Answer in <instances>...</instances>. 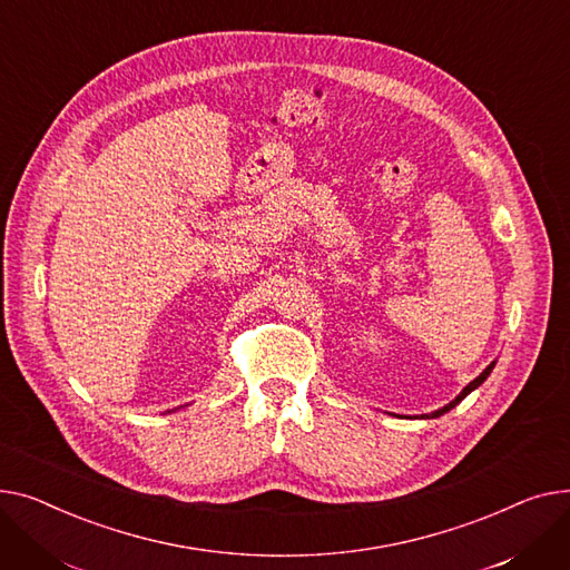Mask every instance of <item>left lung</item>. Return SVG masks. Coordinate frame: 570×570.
Returning <instances> with one entry per match:
<instances>
[{
  "label": "left lung",
  "instance_id": "obj_1",
  "mask_svg": "<svg viewBox=\"0 0 570 570\" xmlns=\"http://www.w3.org/2000/svg\"><path fill=\"white\" fill-rule=\"evenodd\" d=\"M494 363H497V361H492V363H490V365L485 367V371H483V373H481V375H479V377H476L474 382H470V384H466V386H464V389H462V391H460V393H458V395H455V397L451 400V403H449V405H444V407H440V410H434V412H430V414H421V419H438V416H442V414L451 412V410H453L455 405H460V403H462V400H464L466 395H470V393H472L474 389H479V386H481V384H483V382L488 380V375L492 373V367H494Z\"/></svg>",
  "mask_w": 570,
  "mask_h": 570
}]
</instances>
